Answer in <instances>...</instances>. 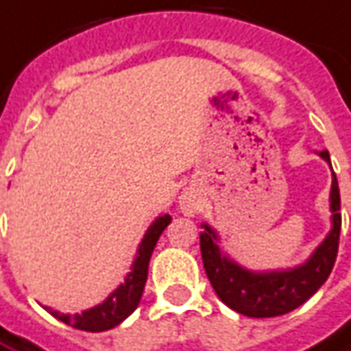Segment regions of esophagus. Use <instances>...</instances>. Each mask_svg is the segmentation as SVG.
<instances>
[{
  "instance_id": "1",
  "label": "esophagus",
  "mask_w": 351,
  "mask_h": 351,
  "mask_svg": "<svg viewBox=\"0 0 351 351\" xmlns=\"http://www.w3.org/2000/svg\"><path fill=\"white\" fill-rule=\"evenodd\" d=\"M178 207L184 215H194L197 211V197L192 190H186L182 192V195L178 197Z\"/></svg>"
}]
</instances>
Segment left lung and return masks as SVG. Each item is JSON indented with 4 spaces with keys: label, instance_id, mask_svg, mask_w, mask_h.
<instances>
[{
    "label": "left lung",
    "instance_id": "1",
    "mask_svg": "<svg viewBox=\"0 0 351 351\" xmlns=\"http://www.w3.org/2000/svg\"><path fill=\"white\" fill-rule=\"evenodd\" d=\"M317 154L330 165V156L326 149ZM328 202L332 213L328 234L304 263L288 269H271V271L245 269L219 247L221 238L215 228L207 223H202L204 228L199 232L202 259H204L207 278L217 295L221 298V302L242 315L257 317V319L285 315L302 304H306L325 285L338 254L342 215H340V190H338L335 171H332Z\"/></svg>",
    "mask_w": 351,
    "mask_h": 351
}]
</instances>
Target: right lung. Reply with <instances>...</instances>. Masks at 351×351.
I'll use <instances>...</instances> for the list:
<instances>
[{
  "label": "right lung",
  "instance_id": "add662e5",
  "mask_svg": "<svg viewBox=\"0 0 351 351\" xmlns=\"http://www.w3.org/2000/svg\"><path fill=\"white\" fill-rule=\"evenodd\" d=\"M171 221H173V217L165 213V215L157 217L156 221L149 225L142 242L138 245V250H136V257L130 265V273L126 275L125 282L117 286L101 304L84 309L82 313H75V315L59 313L56 309L45 306L44 309H47L56 319L63 321L65 325L75 326L80 330H88V332H104V330L121 325L140 304L145 280H147V267H149L154 247H156L159 236L163 234V230L169 226Z\"/></svg>",
  "mask_w": 351,
  "mask_h": 351
}]
</instances>
